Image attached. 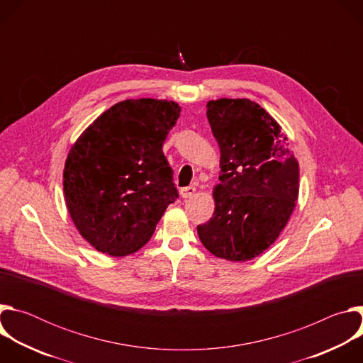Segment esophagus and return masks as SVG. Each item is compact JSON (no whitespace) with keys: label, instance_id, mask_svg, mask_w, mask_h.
<instances>
[{"label":"esophagus","instance_id":"34e87169","mask_svg":"<svg viewBox=\"0 0 363 363\" xmlns=\"http://www.w3.org/2000/svg\"><path fill=\"white\" fill-rule=\"evenodd\" d=\"M179 194L182 198H189L195 194V186H184L179 189Z\"/></svg>","mask_w":363,"mask_h":363}]
</instances>
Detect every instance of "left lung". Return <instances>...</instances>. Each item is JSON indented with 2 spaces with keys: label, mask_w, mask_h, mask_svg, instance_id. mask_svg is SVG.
Returning a JSON list of instances; mask_svg holds the SVG:
<instances>
[{
  "label": "left lung",
  "mask_w": 363,
  "mask_h": 363,
  "mask_svg": "<svg viewBox=\"0 0 363 363\" xmlns=\"http://www.w3.org/2000/svg\"><path fill=\"white\" fill-rule=\"evenodd\" d=\"M218 142L220 184L216 210L198 225L203 247L230 262H247L267 250L286 227L298 196V162L280 125L255 101L206 103Z\"/></svg>",
  "instance_id": "1"
}]
</instances>
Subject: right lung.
Here are the masks:
<instances>
[{
    "instance_id": "add662e5",
    "label": "right lung",
    "mask_w": 363,
    "mask_h": 363,
    "mask_svg": "<svg viewBox=\"0 0 363 363\" xmlns=\"http://www.w3.org/2000/svg\"><path fill=\"white\" fill-rule=\"evenodd\" d=\"M179 113L175 101L123 100L72 146L65 199L76 228L97 251L113 257L138 251L178 198L162 145Z\"/></svg>"
}]
</instances>
